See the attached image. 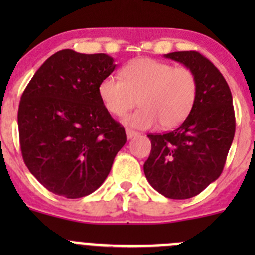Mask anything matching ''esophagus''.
<instances>
[{
  "label": "esophagus",
  "mask_w": 255,
  "mask_h": 255,
  "mask_svg": "<svg viewBox=\"0 0 255 255\" xmlns=\"http://www.w3.org/2000/svg\"><path fill=\"white\" fill-rule=\"evenodd\" d=\"M126 135H127L128 139H132L133 137L138 135V132H135V130L130 129V128H126Z\"/></svg>",
  "instance_id": "esophagus-1"
}]
</instances>
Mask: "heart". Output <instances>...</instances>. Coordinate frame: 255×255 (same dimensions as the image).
Masks as SVG:
<instances>
[{
  "label": "heart",
  "mask_w": 255,
  "mask_h": 255,
  "mask_svg": "<svg viewBox=\"0 0 255 255\" xmlns=\"http://www.w3.org/2000/svg\"><path fill=\"white\" fill-rule=\"evenodd\" d=\"M122 79L109 76L101 81L99 95L107 111L123 116L138 102L139 110L123 122L134 128L160 123L164 129L181 125L191 113L199 84L194 71L155 59H134L123 68Z\"/></svg>",
  "instance_id": "obj_1"
}]
</instances>
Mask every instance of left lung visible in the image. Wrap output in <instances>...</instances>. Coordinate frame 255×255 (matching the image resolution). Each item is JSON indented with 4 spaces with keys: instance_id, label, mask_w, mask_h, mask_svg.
Masks as SVG:
<instances>
[{
    "instance_id": "left-lung-1",
    "label": "left lung",
    "mask_w": 255,
    "mask_h": 255,
    "mask_svg": "<svg viewBox=\"0 0 255 255\" xmlns=\"http://www.w3.org/2000/svg\"><path fill=\"white\" fill-rule=\"evenodd\" d=\"M165 58L194 71L197 99L189 117L171 132L149 134L144 163L149 184L173 200L194 197L220 177L236 130L233 100L217 68L197 51H174Z\"/></svg>"
}]
</instances>
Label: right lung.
<instances>
[{
  "label": "right lung",
  "instance_id": "right-lung-1",
  "mask_svg": "<svg viewBox=\"0 0 255 255\" xmlns=\"http://www.w3.org/2000/svg\"><path fill=\"white\" fill-rule=\"evenodd\" d=\"M107 54L64 49L35 71L18 109L20 150L32 175L53 194L79 199L106 180L125 128L99 95L116 69Z\"/></svg>",
  "mask_w": 255,
  "mask_h": 255
}]
</instances>
